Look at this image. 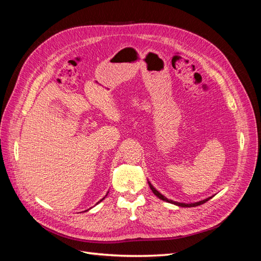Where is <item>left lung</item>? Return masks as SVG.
<instances>
[{"mask_svg":"<svg viewBox=\"0 0 261 261\" xmlns=\"http://www.w3.org/2000/svg\"><path fill=\"white\" fill-rule=\"evenodd\" d=\"M148 184H149V187L151 188V191H152V193L158 197V198H160L161 200H164V201H167V202H170V203H173V204H176V206H178V207H184V208H189V207H197V206H200V204H202V203H204V202H207L209 199H211L212 197H208V198H206V199H203V200H200V201H197V202H191V203H185V202H177V201H173V200H171V199H168L167 197L165 196H163L161 193H159L156 191V189L153 187V185L150 183V181H148Z\"/></svg>","mask_w":261,"mask_h":261,"instance_id":"1","label":"left lung"}]
</instances>
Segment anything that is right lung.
Listing matches in <instances>:
<instances>
[{
    "label": "right lung",
    "mask_w": 261,
    "mask_h": 261,
    "mask_svg": "<svg viewBox=\"0 0 261 261\" xmlns=\"http://www.w3.org/2000/svg\"><path fill=\"white\" fill-rule=\"evenodd\" d=\"M108 193H109V192H108ZM108 193H107V195H106V196H105V197H103V198H102V199H101V200H100V201H98V202H97V203H96V204H98V203H99V202H101V201H102V200H103V199H105V198H106V197H107V196H108ZM88 210H89V209H88ZM88 210H86V211H88Z\"/></svg>",
    "instance_id": "right-lung-1"
}]
</instances>
